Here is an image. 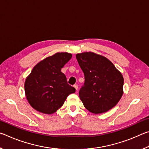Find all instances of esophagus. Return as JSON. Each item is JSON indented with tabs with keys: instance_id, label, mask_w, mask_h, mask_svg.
I'll return each instance as SVG.
<instances>
[{
	"instance_id": "obj_1",
	"label": "esophagus",
	"mask_w": 149,
	"mask_h": 149,
	"mask_svg": "<svg viewBox=\"0 0 149 149\" xmlns=\"http://www.w3.org/2000/svg\"><path fill=\"white\" fill-rule=\"evenodd\" d=\"M74 87H75V89H76V91H77V89H78V85H77V84H75V85H74Z\"/></svg>"
}]
</instances>
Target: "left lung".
<instances>
[{
	"instance_id": "8db88e82",
	"label": "left lung",
	"mask_w": 149,
	"mask_h": 149,
	"mask_svg": "<svg viewBox=\"0 0 149 149\" xmlns=\"http://www.w3.org/2000/svg\"><path fill=\"white\" fill-rule=\"evenodd\" d=\"M76 58L85 76L79 92L84 107L93 114L107 112L123 95L122 74L107 58L93 52L77 54Z\"/></svg>"
}]
</instances>
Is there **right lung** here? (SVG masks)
<instances>
[{"instance_id": "right-lung-1", "label": "right lung", "mask_w": 149, "mask_h": 149, "mask_svg": "<svg viewBox=\"0 0 149 149\" xmlns=\"http://www.w3.org/2000/svg\"><path fill=\"white\" fill-rule=\"evenodd\" d=\"M72 56L68 52H58L42 60L32 70L25 82V93L34 109L53 114L64 104L68 96L75 92L61 72Z\"/></svg>"}]
</instances>
